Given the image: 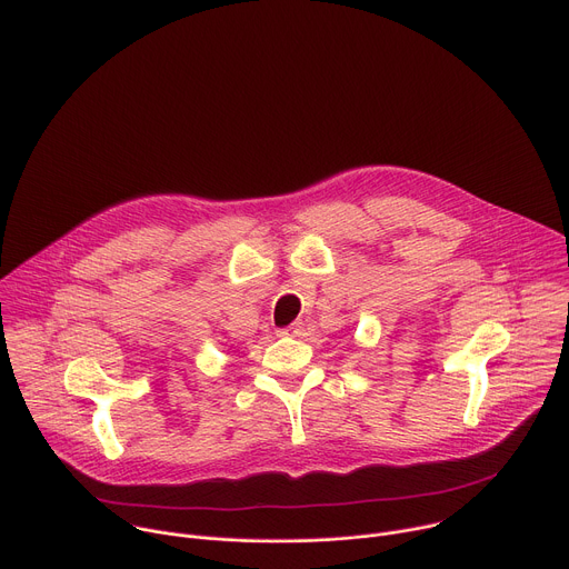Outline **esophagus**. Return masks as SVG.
Here are the masks:
<instances>
[{
    "label": "esophagus",
    "instance_id": "obj_1",
    "mask_svg": "<svg viewBox=\"0 0 569 569\" xmlns=\"http://www.w3.org/2000/svg\"><path fill=\"white\" fill-rule=\"evenodd\" d=\"M301 333H303V321H295V323H290V327L279 331V336H286V338H299Z\"/></svg>",
    "mask_w": 569,
    "mask_h": 569
}]
</instances>
